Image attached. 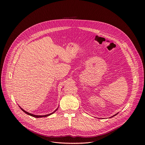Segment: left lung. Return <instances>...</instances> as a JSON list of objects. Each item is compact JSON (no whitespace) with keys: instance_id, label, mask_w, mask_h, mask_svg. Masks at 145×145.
<instances>
[{"instance_id":"1","label":"left lung","mask_w":145,"mask_h":145,"mask_svg":"<svg viewBox=\"0 0 145 145\" xmlns=\"http://www.w3.org/2000/svg\"><path fill=\"white\" fill-rule=\"evenodd\" d=\"M118 113H116V114H115V115H113V116H112V117H110V118H112V117H113V116H116V115H117V114H118Z\"/></svg>"}]
</instances>
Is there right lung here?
Returning a JSON list of instances; mask_svg holds the SVG:
<instances>
[{
	"label": "right lung",
	"mask_w": 145,
	"mask_h": 145,
	"mask_svg": "<svg viewBox=\"0 0 145 145\" xmlns=\"http://www.w3.org/2000/svg\"><path fill=\"white\" fill-rule=\"evenodd\" d=\"M20 107V106H19ZM20 108L22 109V110H23L24 111L25 113H26L27 115H30V116H32V117H34V118H43V117H47V116H50V115H51L52 114H53V113H55L57 110V109H58V108L54 111V112H53L52 113H49V114H48V115H33V114H32V113H29V112H26V110H24L22 108H21L20 107Z\"/></svg>",
	"instance_id": "add662e5"
}]
</instances>
